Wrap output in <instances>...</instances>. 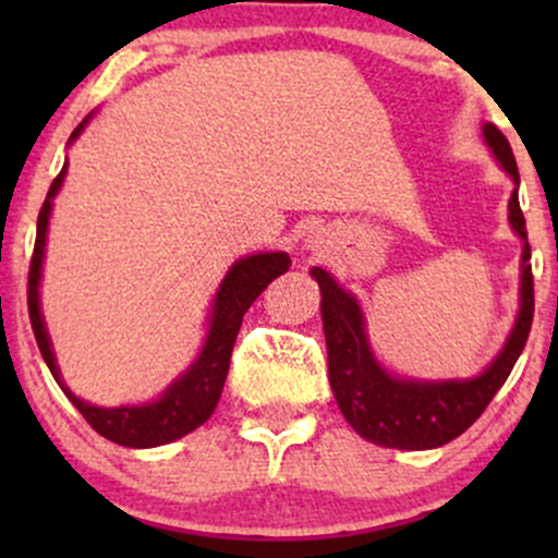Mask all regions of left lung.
Here are the masks:
<instances>
[{
    "label": "left lung",
    "instance_id": "obj_1",
    "mask_svg": "<svg viewBox=\"0 0 558 558\" xmlns=\"http://www.w3.org/2000/svg\"><path fill=\"white\" fill-rule=\"evenodd\" d=\"M483 136L511 181L520 185L514 155L509 141L493 123L483 125ZM509 222L524 241L520 315L506 338L501 354L472 380H403L390 375L369 349L364 315L351 293H345L323 267H312V278L323 291V328L328 343V375L343 417L362 438L386 448L422 451L438 448L459 438L475 422L498 393L520 360L533 325L535 293L530 243L520 194L511 191Z\"/></svg>",
    "mask_w": 558,
    "mask_h": 558
}]
</instances>
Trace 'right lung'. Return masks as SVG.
I'll return each instance as SVG.
<instances>
[{"mask_svg": "<svg viewBox=\"0 0 558 558\" xmlns=\"http://www.w3.org/2000/svg\"><path fill=\"white\" fill-rule=\"evenodd\" d=\"M88 118H92V114H88ZM88 118L70 133V141L81 136ZM65 172L68 162L65 168L60 170V175L54 178L52 185H49V194L44 198L41 213H38L34 257H31L28 270V315L38 351H41L49 373L54 375V380L60 383L62 390H65V396L73 401V407L78 409L96 433L105 435L112 444L128 448L165 446L170 444V440H178L183 438V435H189L191 430H196L198 425H204V422L213 417L217 401H220L222 386H226L230 354H233L235 336H239L241 330V319L246 315L248 306L254 304V299H257L278 275L288 272L291 257H288L286 252H265L243 257L230 267L226 280L220 283V291H217L215 296L213 317H209V332L207 341H204L202 354H198V360L191 364V367L185 369V373L178 377L157 401L141 403V407H94V403H86L78 399V396L70 393V388L62 383L60 369H57L52 354V343H49L47 328H44L41 306H38V283H41V262L44 246H47V226L49 215H52V198L57 196V191H60L62 181H65Z\"/></svg>", "mask_w": 558, "mask_h": 558, "instance_id": "add662e5", "label": "right lung"}]
</instances>
